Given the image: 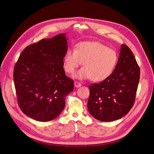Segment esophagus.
<instances>
[{
    "mask_svg": "<svg viewBox=\"0 0 154 154\" xmlns=\"http://www.w3.org/2000/svg\"><path fill=\"white\" fill-rule=\"evenodd\" d=\"M74 85H75V87H80V86H81L82 85V84H80V83H79V82H74Z\"/></svg>",
    "mask_w": 154,
    "mask_h": 154,
    "instance_id": "34e87169",
    "label": "esophagus"
}]
</instances>
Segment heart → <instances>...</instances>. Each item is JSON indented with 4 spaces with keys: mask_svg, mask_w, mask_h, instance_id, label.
I'll return each instance as SVG.
<instances>
[{
    "mask_svg": "<svg viewBox=\"0 0 154 154\" xmlns=\"http://www.w3.org/2000/svg\"><path fill=\"white\" fill-rule=\"evenodd\" d=\"M82 68L74 75L79 80L91 79L93 82H102L109 77L118 62L116 51L99 42H79L75 50L68 49L63 55V67L72 74L81 65Z\"/></svg>",
    "mask_w": 154,
    "mask_h": 154,
    "instance_id": "heart-1",
    "label": "heart"
}]
</instances>
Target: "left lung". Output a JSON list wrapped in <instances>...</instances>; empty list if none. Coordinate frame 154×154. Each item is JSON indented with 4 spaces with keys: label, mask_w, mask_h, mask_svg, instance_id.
<instances>
[{
    "label": "left lung",
    "mask_w": 154,
    "mask_h": 154,
    "mask_svg": "<svg viewBox=\"0 0 154 154\" xmlns=\"http://www.w3.org/2000/svg\"><path fill=\"white\" fill-rule=\"evenodd\" d=\"M139 79L140 69L132 51L122 45L112 75L99 84L89 85L88 112L102 122L122 118L133 107Z\"/></svg>",
    "instance_id": "1"
}]
</instances>
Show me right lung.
<instances>
[{
	"label": "right lung",
	"instance_id": "right-lung-1",
	"mask_svg": "<svg viewBox=\"0 0 154 154\" xmlns=\"http://www.w3.org/2000/svg\"><path fill=\"white\" fill-rule=\"evenodd\" d=\"M65 33L44 38L27 47L15 65L14 81L19 106L30 118L47 122L57 117L74 81L66 75L63 55L67 51Z\"/></svg>",
	"mask_w": 154,
	"mask_h": 154
}]
</instances>
